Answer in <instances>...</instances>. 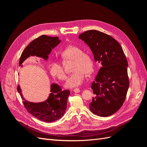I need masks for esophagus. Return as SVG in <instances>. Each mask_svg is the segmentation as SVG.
Segmentation results:
<instances>
[{
	"label": "esophagus",
	"instance_id": "1",
	"mask_svg": "<svg viewBox=\"0 0 147 147\" xmlns=\"http://www.w3.org/2000/svg\"><path fill=\"white\" fill-rule=\"evenodd\" d=\"M74 92H76V93H78V92H80V89L78 88H75L74 90Z\"/></svg>",
	"mask_w": 147,
	"mask_h": 147
}]
</instances>
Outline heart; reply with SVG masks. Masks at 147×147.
I'll use <instances>...</instances> for the list:
<instances>
[{
  "label": "heart",
  "mask_w": 147,
  "mask_h": 147,
  "mask_svg": "<svg viewBox=\"0 0 147 147\" xmlns=\"http://www.w3.org/2000/svg\"><path fill=\"white\" fill-rule=\"evenodd\" d=\"M61 56L63 63L67 61H74L71 74L66 80L65 86L68 88L77 87L82 84L85 78V74H90L93 71V61L91 56L75 45L67 47L61 52ZM51 74L60 80L66 77L63 65L57 61H52L49 65Z\"/></svg>",
  "instance_id": "1"
}]
</instances>
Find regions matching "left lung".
Instances as JSON below:
<instances>
[{
	"label": "left lung",
	"instance_id": "8db88e82",
	"mask_svg": "<svg viewBox=\"0 0 147 147\" xmlns=\"http://www.w3.org/2000/svg\"><path fill=\"white\" fill-rule=\"evenodd\" d=\"M78 38L90 48L102 67L92 83L94 97L90 109L97 116H110L121 107L129 86L126 56L116 40L100 31L87 30Z\"/></svg>",
	"mask_w": 147,
	"mask_h": 147
}]
</instances>
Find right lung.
<instances>
[{
	"label": "right lung",
	"mask_w": 147,
	"mask_h": 147,
	"mask_svg": "<svg viewBox=\"0 0 147 147\" xmlns=\"http://www.w3.org/2000/svg\"><path fill=\"white\" fill-rule=\"evenodd\" d=\"M61 40L57 37H49L43 35L30 42L22 53L19 65L30 56H37L47 60L52 50L59 45ZM17 90L20 93L23 104L28 112L35 118L44 122L51 123L61 118L65 112L67 99L70 94L69 90L63 91L56 83L51 84V93L48 99L42 102L34 103L26 100L21 93L18 85Z\"/></svg>",
	"instance_id": "1"
}]
</instances>
